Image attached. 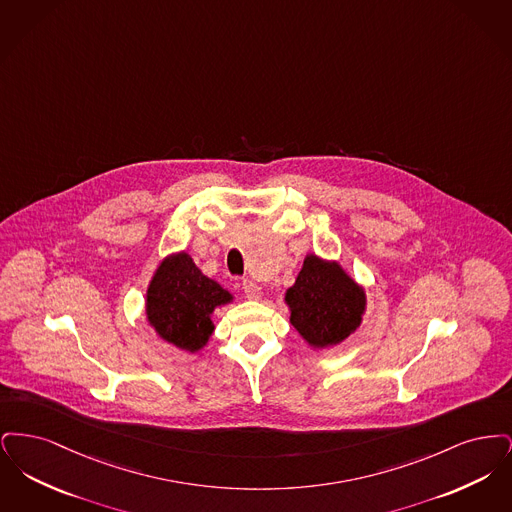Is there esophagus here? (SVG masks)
<instances>
[{
  "instance_id": "esophagus-1",
  "label": "esophagus",
  "mask_w": 512,
  "mask_h": 512,
  "mask_svg": "<svg viewBox=\"0 0 512 512\" xmlns=\"http://www.w3.org/2000/svg\"><path fill=\"white\" fill-rule=\"evenodd\" d=\"M244 293L247 299H251V301H259L261 299V295H263V290H261V286L257 284V282H253V280H244Z\"/></svg>"
}]
</instances>
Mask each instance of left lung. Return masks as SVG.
<instances>
[{
  "mask_svg": "<svg viewBox=\"0 0 512 512\" xmlns=\"http://www.w3.org/2000/svg\"><path fill=\"white\" fill-rule=\"evenodd\" d=\"M290 322L313 349L340 345L363 324L365 288L338 261L307 253L295 284L284 293Z\"/></svg>",
  "mask_w": 512,
  "mask_h": 512,
  "instance_id": "obj_1",
  "label": "left lung"
}]
</instances>
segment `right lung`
<instances>
[{
	"mask_svg": "<svg viewBox=\"0 0 512 512\" xmlns=\"http://www.w3.org/2000/svg\"><path fill=\"white\" fill-rule=\"evenodd\" d=\"M234 301L219 282L205 276L186 251L167 255L146 290L147 324L176 349L199 353L215 332L213 313Z\"/></svg>",
	"mask_w": 512,
	"mask_h": 512,
	"instance_id": "add662e5",
	"label": "right lung"
}]
</instances>
